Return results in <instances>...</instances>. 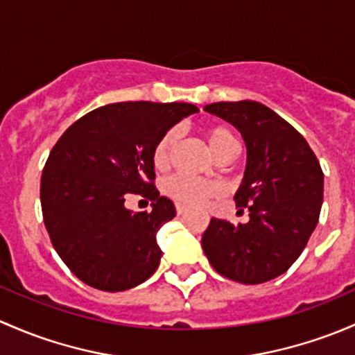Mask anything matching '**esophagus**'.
<instances>
[{
	"label": "esophagus",
	"instance_id": "esophagus-1",
	"mask_svg": "<svg viewBox=\"0 0 355 355\" xmlns=\"http://www.w3.org/2000/svg\"><path fill=\"white\" fill-rule=\"evenodd\" d=\"M176 211H178V215H184L186 211H188V208L184 207V205H176Z\"/></svg>",
	"mask_w": 355,
	"mask_h": 355
}]
</instances>
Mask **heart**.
<instances>
[{
  "label": "heart",
  "instance_id": "1",
  "mask_svg": "<svg viewBox=\"0 0 355 355\" xmlns=\"http://www.w3.org/2000/svg\"><path fill=\"white\" fill-rule=\"evenodd\" d=\"M203 138L210 152L217 159H224V157L234 155L237 152L236 137H234L231 128H227L225 124H207L203 128ZM176 140L178 133L174 130L167 131V133H164L159 138V141H157L152 150V164L157 171H166L171 166ZM166 191L178 203L189 205V207H200V205H205L210 198L220 195L222 188L220 184L214 181H205V179L189 176H174L167 181Z\"/></svg>",
  "mask_w": 355,
  "mask_h": 355
}]
</instances>
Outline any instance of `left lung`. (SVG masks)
Segmentation results:
<instances>
[{
  "instance_id": "left-lung-1",
  "label": "left lung",
  "mask_w": 355,
  "mask_h": 355,
  "mask_svg": "<svg viewBox=\"0 0 355 355\" xmlns=\"http://www.w3.org/2000/svg\"><path fill=\"white\" fill-rule=\"evenodd\" d=\"M205 111L241 131L248 162L236 207L250 222L211 218L202 237L208 261L239 284H263L286 273L308 244L323 203V171L301 133L254 101L214 102Z\"/></svg>"
}]
</instances>
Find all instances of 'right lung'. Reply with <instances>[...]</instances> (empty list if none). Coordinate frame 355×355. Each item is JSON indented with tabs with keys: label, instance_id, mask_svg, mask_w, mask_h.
Listing matches in <instances>:
<instances>
[{
	"label": "right lung",
	"instance_id": "obj_1",
	"mask_svg": "<svg viewBox=\"0 0 355 355\" xmlns=\"http://www.w3.org/2000/svg\"><path fill=\"white\" fill-rule=\"evenodd\" d=\"M198 107L186 102H116L94 109L61 135L44 166L42 217L64 265L87 286L128 291L159 268L157 232L176 217L153 186L159 138ZM130 194L152 212L123 207Z\"/></svg>",
	"mask_w": 355,
	"mask_h": 355
}]
</instances>
